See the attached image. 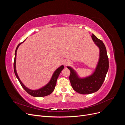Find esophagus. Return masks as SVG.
Wrapping results in <instances>:
<instances>
[{
  "label": "esophagus",
  "mask_w": 125,
  "mask_h": 125,
  "mask_svg": "<svg viewBox=\"0 0 125 125\" xmlns=\"http://www.w3.org/2000/svg\"><path fill=\"white\" fill-rule=\"evenodd\" d=\"M69 63H70V62L68 60H65L63 62V65L65 66H67L68 65H69Z\"/></svg>",
  "instance_id": "34e87169"
}]
</instances>
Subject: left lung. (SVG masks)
<instances>
[{
	"mask_svg": "<svg viewBox=\"0 0 125 125\" xmlns=\"http://www.w3.org/2000/svg\"><path fill=\"white\" fill-rule=\"evenodd\" d=\"M91 37L100 50L99 62L94 73L89 76L81 78L73 68L67 66L70 71L69 80L72 87L75 91L82 94H91L97 91L103 84L109 67L108 58L104 44L93 34Z\"/></svg>",
	"mask_w": 125,
	"mask_h": 125,
	"instance_id": "left-lung-1",
	"label": "left lung"
}]
</instances>
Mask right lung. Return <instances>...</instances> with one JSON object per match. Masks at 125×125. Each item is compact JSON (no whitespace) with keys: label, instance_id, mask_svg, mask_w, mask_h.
I'll list each match as a JSON object with an SVG mask.
<instances>
[{"label":"right lung","instance_id":"obj_1","mask_svg":"<svg viewBox=\"0 0 125 125\" xmlns=\"http://www.w3.org/2000/svg\"><path fill=\"white\" fill-rule=\"evenodd\" d=\"M25 41V40H24L23 42L20 43L18 45L17 48H16V51H15L14 60V63H13L14 73H15V74H16V76L17 78V79H18V80H19V81L21 86H22V88H23L25 90V91L28 93H29L30 95H31L34 97H43V96H45L50 95V94H51L54 90L55 87L56 85L57 80V78L59 76V74L60 73L61 71L63 69L64 66H63V65H62L61 66L58 67V68L54 71V73L52 74V75L51 79L50 81H49V82L47 84H46L45 86L42 87V88H40L39 89H37V90H34L29 89L28 88H27V87L25 86L23 83L21 82L19 77V76H18V73H17V70H16V57H17V50H18V47H19L20 45L22 43H23Z\"/></svg>","mask_w":125,"mask_h":125}]
</instances>
